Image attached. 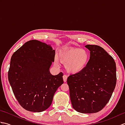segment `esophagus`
Here are the masks:
<instances>
[{
	"label": "esophagus",
	"instance_id": "34e87169",
	"mask_svg": "<svg viewBox=\"0 0 125 125\" xmlns=\"http://www.w3.org/2000/svg\"><path fill=\"white\" fill-rule=\"evenodd\" d=\"M63 81H64V82H66L67 81V76L64 75L63 76Z\"/></svg>",
	"mask_w": 125,
	"mask_h": 125
}]
</instances>
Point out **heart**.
<instances>
[{
    "label": "heart",
    "instance_id": "obj_1",
    "mask_svg": "<svg viewBox=\"0 0 125 125\" xmlns=\"http://www.w3.org/2000/svg\"><path fill=\"white\" fill-rule=\"evenodd\" d=\"M61 62L65 64V68L69 73L75 74L80 73L86 67L90 60L89 52L79 48H67L61 51L59 54ZM58 64L57 60H55Z\"/></svg>",
    "mask_w": 125,
    "mask_h": 125
}]
</instances>
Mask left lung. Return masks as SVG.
<instances>
[{
	"label": "left lung",
	"mask_w": 125,
	"mask_h": 125,
	"mask_svg": "<svg viewBox=\"0 0 125 125\" xmlns=\"http://www.w3.org/2000/svg\"><path fill=\"white\" fill-rule=\"evenodd\" d=\"M90 51L88 63L80 73L68 77L73 107L82 113H97L112 96L116 82V64L102 47L86 45Z\"/></svg>",
	"instance_id": "obj_1"
}]
</instances>
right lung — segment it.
Here are the masks:
<instances>
[{
    "label": "right lung",
    "instance_id": "1",
    "mask_svg": "<svg viewBox=\"0 0 125 125\" xmlns=\"http://www.w3.org/2000/svg\"><path fill=\"white\" fill-rule=\"evenodd\" d=\"M55 55L50 45L36 40L26 42L12 55L8 78L16 99L24 109L33 112L47 110L63 84L62 73L55 76L50 73Z\"/></svg>",
    "mask_w": 125,
    "mask_h": 125
}]
</instances>
